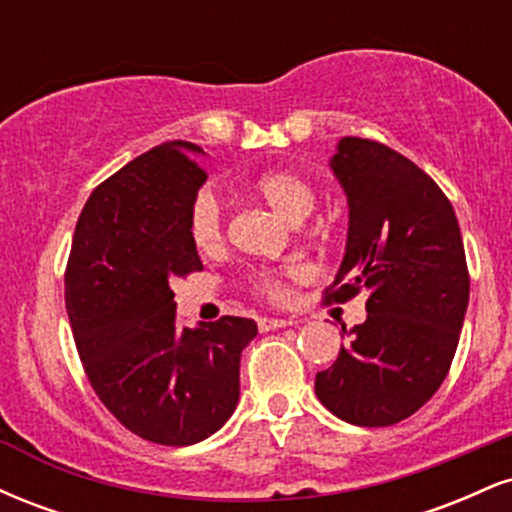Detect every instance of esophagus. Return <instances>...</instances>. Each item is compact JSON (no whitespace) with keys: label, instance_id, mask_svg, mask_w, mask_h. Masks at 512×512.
Wrapping results in <instances>:
<instances>
[{"label":"esophagus","instance_id":"1","mask_svg":"<svg viewBox=\"0 0 512 512\" xmlns=\"http://www.w3.org/2000/svg\"><path fill=\"white\" fill-rule=\"evenodd\" d=\"M286 325H291V320H286V317H260V320H257L260 332H272V330H279V327H286Z\"/></svg>","mask_w":512,"mask_h":512}]
</instances>
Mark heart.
Returning a JSON list of instances; mask_svg holds the SVG:
<instances>
[{
	"label": "heart",
	"mask_w": 512,
	"mask_h": 512,
	"mask_svg": "<svg viewBox=\"0 0 512 512\" xmlns=\"http://www.w3.org/2000/svg\"><path fill=\"white\" fill-rule=\"evenodd\" d=\"M248 192L267 204L269 209L293 223L303 221L315 209V187L308 178L289 168H269L248 180ZM187 231L197 252L216 255L223 248V211L219 199L211 192H199L192 199L190 214H187ZM301 274V269L291 267L286 272L272 269H257L250 276V289L267 301H284L286 279Z\"/></svg>",
	"instance_id": "b5f03b06"
}]
</instances>
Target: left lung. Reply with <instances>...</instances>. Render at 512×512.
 I'll return each mask as SVG.
<instances>
[{
	"instance_id": "obj_1",
	"label": "left lung",
	"mask_w": 512,
	"mask_h": 512,
	"mask_svg": "<svg viewBox=\"0 0 512 512\" xmlns=\"http://www.w3.org/2000/svg\"><path fill=\"white\" fill-rule=\"evenodd\" d=\"M330 166L349 199V240L322 301L366 289L368 317L315 375V395L349 424L392 426L424 407L450 370L469 303L462 233L436 180L390 146L344 137Z\"/></svg>"
}]
</instances>
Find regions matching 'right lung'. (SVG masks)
I'll list each match as a JSON object with an SVG mask.
<instances>
[{"mask_svg": "<svg viewBox=\"0 0 512 512\" xmlns=\"http://www.w3.org/2000/svg\"><path fill=\"white\" fill-rule=\"evenodd\" d=\"M190 142L129 161L86 199L64 269V301L93 392L134 436L192 445L226 424L240 395V351L255 320H175V279L202 272L187 231L207 180Z\"/></svg>", "mask_w": 512, "mask_h": 512, "instance_id": "add662e5", "label": "right lung"}]
</instances>
